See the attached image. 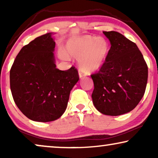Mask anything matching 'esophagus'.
<instances>
[{
  "label": "esophagus",
  "mask_w": 158,
  "mask_h": 158,
  "mask_svg": "<svg viewBox=\"0 0 158 158\" xmlns=\"http://www.w3.org/2000/svg\"><path fill=\"white\" fill-rule=\"evenodd\" d=\"M78 73H79V77H80V78H82V77H83L86 76V74H85V73H84L83 71L79 70L78 71Z\"/></svg>",
  "instance_id": "34e87169"
}]
</instances>
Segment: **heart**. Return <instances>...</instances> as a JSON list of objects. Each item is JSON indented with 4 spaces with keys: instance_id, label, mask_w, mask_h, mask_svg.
<instances>
[{
    "instance_id": "b5f03b06",
    "label": "heart",
    "mask_w": 158,
    "mask_h": 158,
    "mask_svg": "<svg viewBox=\"0 0 158 158\" xmlns=\"http://www.w3.org/2000/svg\"><path fill=\"white\" fill-rule=\"evenodd\" d=\"M66 52L78 59V65L83 72L90 74L101 70L106 61L109 51V43L102 37L81 36L69 40L65 44ZM62 59L68 56L60 51Z\"/></svg>"
}]
</instances>
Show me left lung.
Here are the masks:
<instances>
[{"label":"left lung","instance_id":"left-lung-1","mask_svg":"<svg viewBox=\"0 0 158 158\" xmlns=\"http://www.w3.org/2000/svg\"><path fill=\"white\" fill-rule=\"evenodd\" d=\"M111 48L100 71L91 75L94 106L101 114L118 116L137 106L148 83V68L135 43L116 31H103Z\"/></svg>","mask_w":158,"mask_h":158}]
</instances>
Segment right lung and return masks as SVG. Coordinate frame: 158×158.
<instances>
[{
  "label": "right lung",
  "mask_w": 158,
  "mask_h": 158,
  "mask_svg": "<svg viewBox=\"0 0 158 158\" xmlns=\"http://www.w3.org/2000/svg\"><path fill=\"white\" fill-rule=\"evenodd\" d=\"M55 33L39 36L22 47L10 71V86L20 111L35 122L55 121L64 114L71 90L79 80L74 67L56 68Z\"/></svg>",
  "instance_id": "add662e5"
}]
</instances>
